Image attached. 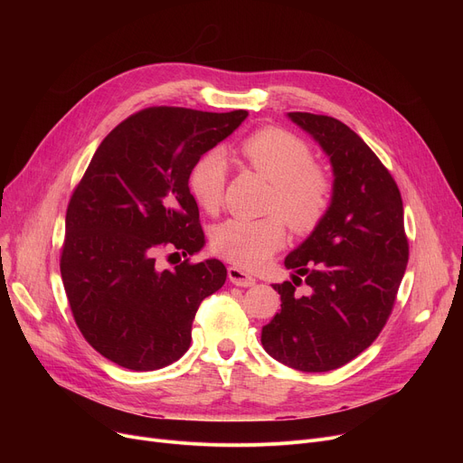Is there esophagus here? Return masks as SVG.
Here are the masks:
<instances>
[{"instance_id":"34e87169","label":"esophagus","mask_w":463,"mask_h":463,"mask_svg":"<svg viewBox=\"0 0 463 463\" xmlns=\"http://www.w3.org/2000/svg\"><path fill=\"white\" fill-rule=\"evenodd\" d=\"M227 274H229V279H231L234 285H238V287H251V285H255V278H251V276L246 274L244 270L236 269V266H229Z\"/></svg>"}]
</instances>
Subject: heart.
Returning a JSON list of instances; mask_svg holds the SVG:
<instances>
[{
	"label": "heart",
	"instance_id": "obj_1",
	"mask_svg": "<svg viewBox=\"0 0 463 463\" xmlns=\"http://www.w3.org/2000/svg\"><path fill=\"white\" fill-rule=\"evenodd\" d=\"M246 161L274 184L270 208L278 210L295 231H309L319 223L330 203V182L313 165L307 146L281 129H262L240 146ZM227 182V157L222 150L206 152L189 173L193 199L208 212L222 204ZM285 244L281 217H231L217 225L212 246L229 262L253 270Z\"/></svg>",
	"mask_w": 463,
	"mask_h": 463
}]
</instances>
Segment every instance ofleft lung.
Returning <instances> with one entry per match:
<instances>
[{
  "label": "left lung",
  "instance_id": "1",
  "mask_svg": "<svg viewBox=\"0 0 463 463\" xmlns=\"http://www.w3.org/2000/svg\"><path fill=\"white\" fill-rule=\"evenodd\" d=\"M287 116L330 157L334 187L317 227L285 259L293 281L274 285L281 309L260 342L285 366L319 373L375 342L392 313L409 244L400 189L370 146L335 118ZM302 280L307 296L296 293Z\"/></svg>",
  "mask_w": 463,
  "mask_h": 463
}]
</instances>
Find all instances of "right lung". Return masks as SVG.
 Here are the masks:
<instances>
[{"mask_svg": "<svg viewBox=\"0 0 463 463\" xmlns=\"http://www.w3.org/2000/svg\"><path fill=\"white\" fill-rule=\"evenodd\" d=\"M246 118L144 109L105 137L72 191L60 259L65 295L86 342L118 366L150 372L176 362L201 302L223 287L222 260L161 270L157 255L203 250L189 173Z\"/></svg>", "mask_w": 463, "mask_h": 463, "instance_id": "obj_1", "label": "right lung"}]
</instances>
